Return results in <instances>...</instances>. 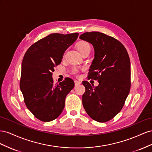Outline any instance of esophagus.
Masks as SVG:
<instances>
[{
    "label": "esophagus",
    "mask_w": 152,
    "mask_h": 152,
    "mask_svg": "<svg viewBox=\"0 0 152 152\" xmlns=\"http://www.w3.org/2000/svg\"><path fill=\"white\" fill-rule=\"evenodd\" d=\"M81 83V82L80 81H77V80H75V85H80Z\"/></svg>",
    "instance_id": "obj_1"
}]
</instances>
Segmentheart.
Segmentation results:
<instances>
[{
    "mask_svg": "<svg viewBox=\"0 0 152 152\" xmlns=\"http://www.w3.org/2000/svg\"><path fill=\"white\" fill-rule=\"evenodd\" d=\"M77 48L81 54H83L84 52L88 51L89 50H91V46L87 42L80 41L77 43Z\"/></svg>",
    "mask_w": 152,
    "mask_h": 152,
    "instance_id": "obj_1",
    "label": "heart"
}]
</instances>
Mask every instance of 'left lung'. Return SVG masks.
<instances>
[{
  "instance_id": "left-lung-1",
  "label": "left lung",
  "mask_w": 152,
  "mask_h": 152,
  "mask_svg": "<svg viewBox=\"0 0 152 152\" xmlns=\"http://www.w3.org/2000/svg\"><path fill=\"white\" fill-rule=\"evenodd\" d=\"M94 48L95 58L88 80H97L94 86L82 83L85 92L82 102L90 118L99 122L113 118L122 109L131 89V62L124 46L116 39L99 32H85L80 36Z\"/></svg>"
}]
</instances>
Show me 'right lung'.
<instances>
[{
  "instance_id": "obj_1",
  "label": "right lung",
  "mask_w": 152,
  "mask_h": 152,
  "mask_svg": "<svg viewBox=\"0 0 152 152\" xmlns=\"http://www.w3.org/2000/svg\"><path fill=\"white\" fill-rule=\"evenodd\" d=\"M78 35V33L49 34L34 43L24 55L20 90L26 106L42 122H50L61 114L67 95L75 86L74 81L69 77L55 84L52 72L61 63L65 51Z\"/></svg>"
}]
</instances>
